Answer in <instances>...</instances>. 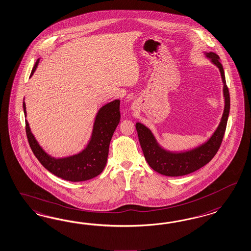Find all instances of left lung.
<instances>
[{
	"label": "left lung",
	"mask_w": 251,
	"mask_h": 251,
	"mask_svg": "<svg viewBox=\"0 0 251 251\" xmlns=\"http://www.w3.org/2000/svg\"><path fill=\"white\" fill-rule=\"evenodd\" d=\"M205 56L210 58L220 71L224 83L223 93L225 97V108L221 122L206 142L195 149L184 152L166 151L159 146L150 129L140 123L136 124L139 143L147 162L155 172L165 176H183L199 170L215 157L222 143L229 115V92L226 83L225 72L222 64L220 63L219 56L214 52L205 53Z\"/></svg>",
	"instance_id": "1"
}]
</instances>
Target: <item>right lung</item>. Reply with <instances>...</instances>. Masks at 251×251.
<instances>
[{"label": "right lung", "mask_w": 251, "mask_h": 251, "mask_svg": "<svg viewBox=\"0 0 251 251\" xmlns=\"http://www.w3.org/2000/svg\"><path fill=\"white\" fill-rule=\"evenodd\" d=\"M38 63L39 58L33 67L30 78ZM23 107L26 116L25 101ZM120 116V100H113L103 105L95 117L92 137L86 148L78 154L67 158H56L46 153L32 134L26 120L25 132L33 153L49 172L66 180L83 181L93 179L103 171L107 162L110 141L119 124Z\"/></svg>", "instance_id": "right-lung-1"}]
</instances>
